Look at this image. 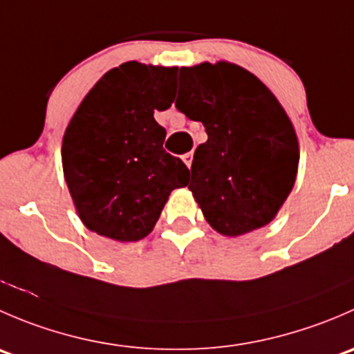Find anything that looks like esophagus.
Segmentation results:
<instances>
[{"instance_id": "esophagus-1", "label": "esophagus", "mask_w": 354, "mask_h": 354, "mask_svg": "<svg viewBox=\"0 0 354 354\" xmlns=\"http://www.w3.org/2000/svg\"><path fill=\"white\" fill-rule=\"evenodd\" d=\"M183 160L185 164H187L188 167H192V160H194V152H188V154L183 156Z\"/></svg>"}]
</instances>
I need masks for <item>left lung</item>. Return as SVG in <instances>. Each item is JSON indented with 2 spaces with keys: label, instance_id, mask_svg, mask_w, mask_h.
Here are the masks:
<instances>
[{
  "label": "left lung",
  "instance_id": "obj_1",
  "mask_svg": "<svg viewBox=\"0 0 354 354\" xmlns=\"http://www.w3.org/2000/svg\"><path fill=\"white\" fill-rule=\"evenodd\" d=\"M174 106L203 123L207 142L192 162L190 192L224 236L266 226L291 194L298 138L276 95L233 63L180 68Z\"/></svg>",
  "mask_w": 354,
  "mask_h": 354
}]
</instances>
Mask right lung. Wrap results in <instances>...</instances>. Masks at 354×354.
<instances>
[{
  "mask_svg": "<svg viewBox=\"0 0 354 354\" xmlns=\"http://www.w3.org/2000/svg\"><path fill=\"white\" fill-rule=\"evenodd\" d=\"M178 68L128 62L91 88L63 137V173L82 223L116 241H138L154 230L188 167L162 149L154 120L174 101Z\"/></svg>",
  "mask_w": 354,
  "mask_h": 354,
  "instance_id": "obj_1",
  "label": "right lung"
}]
</instances>
